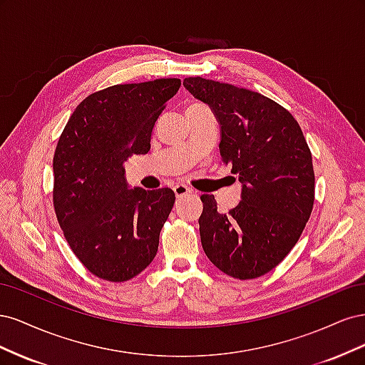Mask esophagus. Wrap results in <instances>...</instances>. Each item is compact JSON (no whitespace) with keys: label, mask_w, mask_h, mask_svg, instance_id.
<instances>
[{"label":"esophagus","mask_w":365,"mask_h":365,"mask_svg":"<svg viewBox=\"0 0 365 365\" xmlns=\"http://www.w3.org/2000/svg\"><path fill=\"white\" fill-rule=\"evenodd\" d=\"M173 192H175V196H176V197H182V196H185V195H190V193H192V190L189 189V187L184 185V184H176V185L173 187Z\"/></svg>","instance_id":"34e87169"}]
</instances>
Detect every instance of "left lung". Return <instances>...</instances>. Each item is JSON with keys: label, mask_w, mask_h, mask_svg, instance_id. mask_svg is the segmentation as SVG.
Instances as JSON below:
<instances>
[{"label": "left lung", "mask_w": 365, "mask_h": 365, "mask_svg": "<svg viewBox=\"0 0 365 365\" xmlns=\"http://www.w3.org/2000/svg\"><path fill=\"white\" fill-rule=\"evenodd\" d=\"M182 85L212 109L220 126V160L240 184V202L219 213L202 195L204 252L235 279H256L288 256L314 207L312 155L297 120L271 98L202 77Z\"/></svg>", "instance_id": "left-lung-1"}]
</instances>
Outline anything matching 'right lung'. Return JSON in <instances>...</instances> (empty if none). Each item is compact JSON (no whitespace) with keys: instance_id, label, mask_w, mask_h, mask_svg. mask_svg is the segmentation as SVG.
I'll return each mask as SVG.
<instances>
[{"instance_id":"right-lung-1","label":"right lung","mask_w":365,"mask_h":365,"mask_svg":"<svg viewBox=\"0 0 365 365\" xmlns=\"http://www.w3.org/2000/svg\"><path fill=\"white\" fill-rule=\"evenodd\" d=\"M180 86V79H157L93 93L58 141L54 212L76 257L103 280L126 282L157 256L175 193L130 189L125 163L150 150L157 118Z\"/></svg>"}]
</instances>
